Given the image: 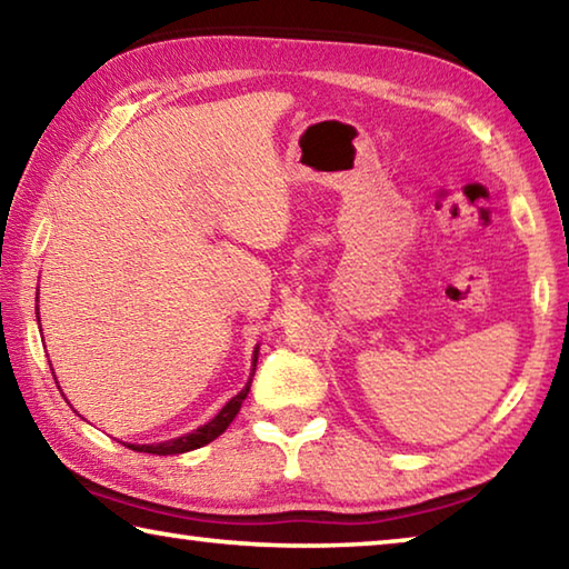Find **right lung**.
Wrapping results in <instances>:
<instances>
[{
	"label": "right lung",
	"instance_id": "1",
	"mask_svg": "<svg viewBox=\"0 0 569 569\" xmlns=\"http://www.w3.org/2000/svg\"><path fill=\"white\" fill-rule=\"evenodd\" d=\"M258 361V351L253 356V366ZM256 373V369H253ZM253 381V379H250ZM250 381L248 387L243 391H238L233 399H230L223 409H220L213 419H210L208 423H203V427L192 431V435H186V437H178V439H170V441H162V445H124L130 447L132 451H146V455H158V457H168V455H182V451H192L198 447H206L210 445V441L218 439L223 431L230 427V421L236 419V413L240 411V403H243V399L248 397L250 391Z\"/></svg>",
	"mask_w": 569,
	"mask_h": 569
}]
</instances>
